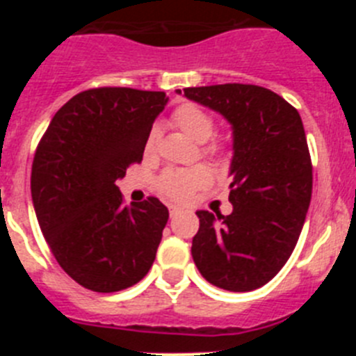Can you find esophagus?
I'll return each instance as SVG.
<instances>
[{"label":"esophagus","instance_id":"1","mask_svg":"<svg viewBox=\"0 0 356 356\" xmlns=\"http://www.w3.org/2000/svg\"><path fill=\"white\" fill-rule=\"evenodd\" d=\"M180 212H181L180 207H176V205H171V207H169V216H171V217L178 216V213H180Z\"/></svg>","mask_w":356,"mask_h":356}]
</instances>
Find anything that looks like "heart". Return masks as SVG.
<instances>
[{"mask_svg": "<svg viewBox=\"0 0 356 356\" xmlns=\"http://www.w3.org/2000/svg\"><path fill=\"white\" fill-rule=\"evenodd\" d=\"M172 124L180 128L187 137L196 143H207L213 135V119L207 114L201 106L194 103H184L172 112ZM159 144V130L151 128L146 135L144 143V153L153 155ZM203 155L210 159H221L222 149L219 144H209L203 147ZM212 180L209 169L205 165H196L191 169H168L156 178V191L163 197L178 203H185L194 196L196 191L205 188Z\"/></svg>", "mask_w": 356, "mask_h": 356, "instance_id": "heart-1", "label": "heart"}]
</instances>
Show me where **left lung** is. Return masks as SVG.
Returning a JSON list of instances; mask_svg holds the SVG:
<instances>
[{"label": "left lung", "mask_w": 356, "mask_h": 356, "mask_svg": "<svg viewBox=\"0 0 356 356\" xmlns=\"http://www.w3.org/2000/svg\"><path fill=\"white\" fill-rule=\"evenodd\" d=\"M184 94L225 115L234 130V212H197L194 264L216 287L254 291L285 266L310 205L312 160L303 122L291 103L259 85L187 87Z\"/></svg>", "instance_id": "obj_1"}]
</instances>
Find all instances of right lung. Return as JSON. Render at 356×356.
<instances>
[{
	"instance_id": "right-lung-1",
	"label": "right lung",
	"mask_w": 356,
	"mask_h": 356,
	"mask_svg": "<svg viewBox=\"0 0 356 356\" xmlns=\"http://www.w3.org/2000/svg\"><path fill=\"white\" fill-rule=\"evenodd\" d=\"M165 92L97 87L72 96L44 131L31 163L37 221L58 266L81 287L118 292L155 262L168 207L124 205L115 181L140 163Z\"/></svg>"
}]
</instances>
